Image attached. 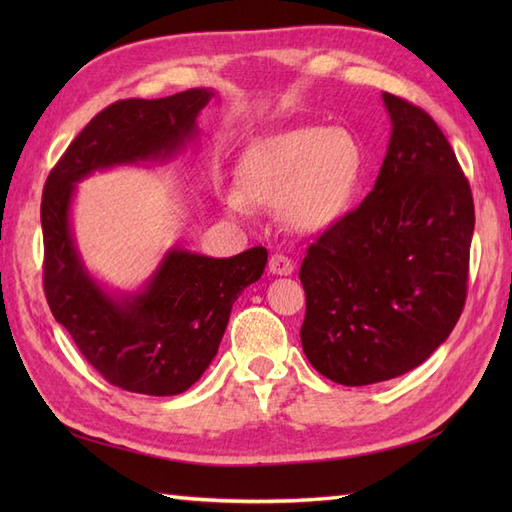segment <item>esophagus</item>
Wrapping results in <instances>:
<instances>
[{
    "instance_id": "34e87169",
    "label": "esophagus",
    "mask_w": 512,
    "mask_h": 512,
    "mask_svg": "<svg viewBox=\"0 0 512 512\" xmlns=\"http://www.w3.org/2000/svg\"><path fill=\"white\" fill-rule=\"evenodd\" d=\"M268 268H270V273H273V275H284L286 277V275H292V270H295V264H292L290 257L277 253V255L270 257Z\"/></svg>"
}]
</instances>
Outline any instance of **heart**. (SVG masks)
<instances>
[{
	"label": "heart",
	"mask_w": 512,
	"mask_h": 512,
	"mask_svg": "<svg viewBox=\"0 0 512 512\" xmlns=\"http://www.w3.org/2000/svg\"><path fill=\"white\" fill-rule=\"evenodd\" d=\"M363 176V147L343 127H295L257 140L237 167V191L226 209L246 215L248 204L277 206L297 233H319L350 206Z\"/></svg>",
	"instance_id": "1"
}]
</instances>
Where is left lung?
<instances>
[{
    "label": "left lung",
    "mask_w": 512,
    "mask_h": 512,
    "mask_svg": "<svg viewBox=\"0 0 512 512\" xmlns=\"http://www.w3.org/2000/svg\"><path fill=\"white\" fill-rule=\"evenodd\" d=\"M389 147L374 189L308 248L301 345L339 385L422 365L458 323L475 209L447 136L420 107L383 94Z\"/></svg>",
    "instance_id": "left-lung-1"
}]
</instances>
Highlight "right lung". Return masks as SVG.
<instances>
[{"mask_svg":"<svg viewBox=\"0 0 512 512\" xmlns=\"http://www.w3.org/2000/svg\"><path fill=\"white\" fill-rule=\"evenodd\" d=\"M215 96L193 88L167 99H127L85 125L43 187V290L57 323L107 383L134 394L176 396L211 365L231 308L264 275L268 250L228 259L171 248L138 292L99 284L76 246L70 209L76 184L94 171L167 160L198 136Z\"/></svg>","mask_w":512,"mask_h":512,"instance_id":"add662e5","label":"right lung"}]
</instances>
